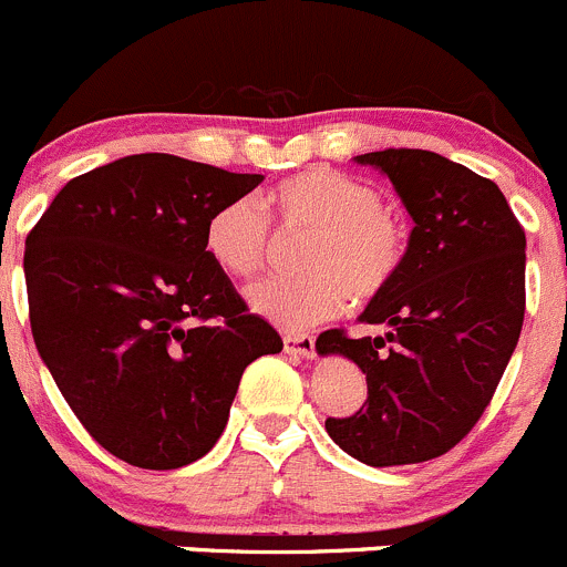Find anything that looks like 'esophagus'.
<instances>
[{"mask_svg": "<svg viewBox=\"0 0 567 567\" xmlns=\"http://www.w3.org/2000/svg\"><path fill=\"white\" fill-rule=\"evenodd\" d=\"M285 351L288 354H299V357H316V338L312 334H285L282 338Z\"/></svg>", "mask_w": 567, "mask_h": 567, "instance_id": "34e87169", "label": "esophagus"}]
</instances>
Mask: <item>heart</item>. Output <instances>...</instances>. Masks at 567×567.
<instances>
[{"mask_svg": "<svg viewBox=\"0 0 567 567\" xmlns=\"http://www.w3.org/2000/svg\"><path fill=\"white\" fill-rule=\"evenodd\" d=\"M268 210L290 233H310L301 246L299 277H277L249 290L257 316L285 329L332 318L346 299H373L395 277L406 257V233L384 207L373 185L332 168H310L282 179L268 194ZM205 249L224 274L251 279L266 268L274 229L255 196L227 202L210 216Z\"/></svg>", "mask_w": 567, "mask_h": 567, "instance_id": "1", "label": "heart"}]
</instances>
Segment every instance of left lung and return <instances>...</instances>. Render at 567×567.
Wrapping results in <instances>:
<instances>
[{
	"instance_id": "obj_1",
	"label": "left lung",
	"mask_w": 567,
	"mask_h": 567,
	"mask_svg": "<svg viewBox=\"0 0 567 567\" xmlns=\"http://www.w3.org/2000/svg\"><path fill=\"white\" fill-rule=\"evenodd\" d=\"M393 183L412 218L399 277L362 310L384 338L318 334V354L357 362L368 399L327 417L346 454L373 468L426 463L457 446L491 404L526 310V235L496 183L423 150L354 157Z\"/></svg>"
}]
</instances>
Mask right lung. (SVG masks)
<instances>
[{"label": "right lung", "instance_id": "obj_1", "mask_svg": "<svg viewBox=\"0 0 567 567\" xmlns=\"http://www.w3.org/2000/svg\"><path fill=\"white\" fill-rule=\"evenodd\" d=\"M260 183L130 155L71 179L27 235L38 354L113 457L150 471L205 457L246 365L282 351L205 249L213 213Z\"/></svg>", "mask_w": 567, "mask_h": 567}]
</instances>
